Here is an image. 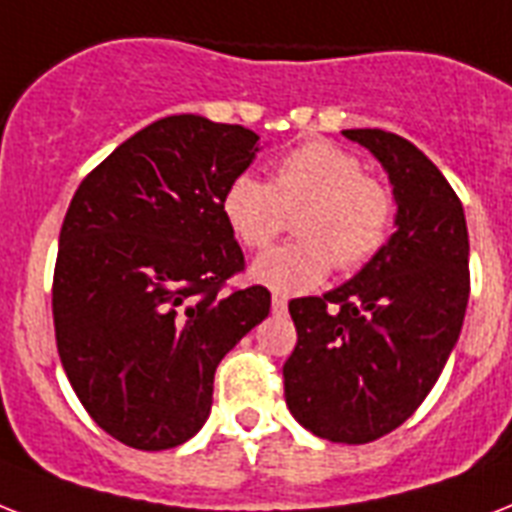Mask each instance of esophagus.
<instances>
[{
    "instance_id": "1",
    "label": "esophagus",
    "mask_w": 512,
    "mask_h": 512,
    "mask_svg": "<svg viewBox=\"0 0 512 512\" xmlns=\"http://www.w3.org/2000/svg\"><path fill=\"white\" fill-rule=\"evenodd\" d=\"M270 307H273V313H286L284 294H273V299H270Z\"/></svg>"
}]
</instances>
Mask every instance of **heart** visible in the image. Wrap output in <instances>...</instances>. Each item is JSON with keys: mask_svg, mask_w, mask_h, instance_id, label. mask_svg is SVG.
<instances>
[{"mask_svg": "<svg viewBox=\"0 0 512 512\" xmlns=\"http://www.w3.org/2000/svg\"><path fill=\"white\" fill-rule=\"evenodd\" d=\"M299 210L294 231L302 239L268 249L249 268L257 284L278 294L313 289L331 265L357 270L386 247L394 223V199L363 162L331 141H305L273 168V181L239 173L226 184L220 213L236 242L247 249L268 247L286 223V210Z\"/></svg>", "mask_w": 512, "mask_h": 512, "instance_id": "obj_1", "label": "heart"}]
</instances>
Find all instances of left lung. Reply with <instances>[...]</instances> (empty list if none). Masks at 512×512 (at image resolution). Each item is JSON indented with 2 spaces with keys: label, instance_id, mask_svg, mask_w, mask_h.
Segmentation results:
<instances>
[{
  "label": "left lung",
  "instance_id": "left-lung-1",
  "mask_svg": "<svg viewBox=\"0 0 512 512\" xmlns=\"http://www.w3.org/2000/svg\"><path fill=\"white\" fill-rule=\"evenodd\" d=\"M381 162L392 184L394 231L347 284L289 302L297 347L284 397L307 431L365 444L418 410L458 344L468 276V226L434 162L381 128L342 131Z\"/></svg>",
  "mask_w": 512,
  "mask_h": 512
}]
</instances>
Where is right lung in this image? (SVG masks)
<instances>
[{
  "label": "right lung",
  "instance_id": "add662e5",
  "mask_svg": "<svg viewBox=\"0 0 512 512\" xmlns=\"http://www.w3.org/2000/svg\"><path fill=\"white\" fill-rule=\"evenodd\" d=\"M260 136L168 115L83 178L62 220L52 313L73 392L134 450H170L205 426L218 363L270 313V292L220 294L244 268L220 197Z\"/></svg>",
  "mask_w": 512,
  "mask_h": 512
}]
</instances>
